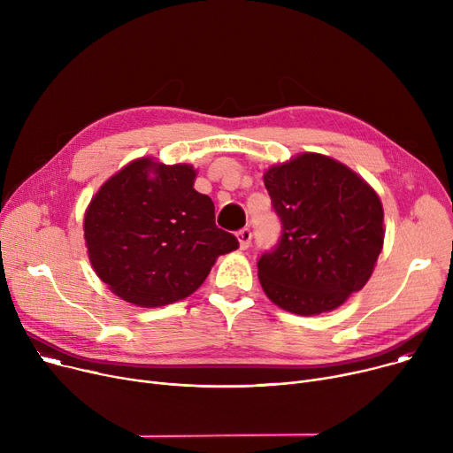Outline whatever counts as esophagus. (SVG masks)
Segmentation results:
<instances>
[{
	"instance_id": "esophagus-1",
	"label": "esophagus",
	"mask_w": 453,
	"mask_h": 453,
	"mask_svg": "<svg viewBox=\"0 0 453 453\" xmlns=\"http://www.w3.org/2000/svg\"><path fill=\"white\" fill-rule=\"evenodd\" d=\"M237 241H239V247H241V250H247L249 247H250V242H252V230L250 228H241L239 232H237Z\"/></svg>"
}]
</instances>
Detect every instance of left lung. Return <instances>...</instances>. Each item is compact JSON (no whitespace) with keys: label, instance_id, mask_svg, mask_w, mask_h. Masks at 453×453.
I'll list each match as a JSON object with an SVG mask.
<instances>
[{"label":"left lung","instance_id":"1","mask_svg":"<svg viewBox=\"0 0 453 453\" xmlns=\"http://www.w3.org/2000/svg\"><path fill=\"white\" fill-rule=\"evenodd\" d=\"M263 180L283 228L257 261L265 294L299 316L335 310L366 285L382 250L379 196L346 165L311 152L270 166Z\"/></svg>","mask_w":453,"mask_h":453}]
</instances>
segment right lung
Masks as SVG:
<instances>
[{"mask_svg":"<svg viewBox=\"0 0 453 453\" xmlns=\"http://www.w3.org/2000/svg\"><path fill=\"white\" fill-rule=\"evenodd\" d=\"M194 180L192 165L142 157L92 197L83 225L88 259L123 301L154 308L185 299L219 256L239 249L235 235L218 228L214 203Z\"/></svg>","mask_w":453,"mask_h":453,"instance_id":"obj_1","label":"right lung"}]
</instances>
